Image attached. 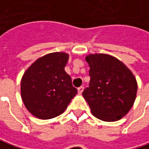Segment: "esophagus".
<instances>
[{
  "instance_id": "obj_1",
  "label": "esophagus",
  "mask_w": 149,
  "mask_h": 149,
  "mask_svg": "<svg viewBox=\"0 0 149 149\" xmlns=\"http://www.w3.org/2000/svg\"><path fill=\"white\" fill-rule=\"evenodd\" d=\"M83 89H84V87H80L77 88V91H78V93L81 94V93L83 92Z\"/></svg>"
}]
</instances>
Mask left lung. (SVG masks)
Masks as SVG:
<instances>
[{
	"mask_svg": "<svg viewBox=\"0 0 149 149\" xmlns=\"http://www.w3.org/2000/svg\"><path fill=\"white\" fill-rule=\"evenodd\" d=\"M86 60L90 68V82L82 95L92 113L106 122L122 118L136 98V78L123 62L112 56L94 54Z\"/></svg>",
	"mask_w": 149,
	"mask_h": 149,
	"instance_id": "1",
	"label": "left lung"
}]
</instances>
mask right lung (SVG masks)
<instances>
[{
	"label": "right lung",
	"mask_w": 149,
	"mask_h": 149,
	"mask_svg": "<svg viewBox=\"0 0 149 149\" xmlns=\"http://www.w3.org/2000/svg\"><path fill=\"white\" fill-rule=\"evenodd\" d=\"M68 55L54 52L37 59L22 79L21 93L27 110L41 119H50L62 114L77 90L64 68Z\"/></svg>",
	"instance_id": "1"
}]
</instances>
